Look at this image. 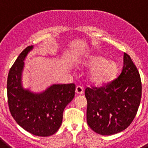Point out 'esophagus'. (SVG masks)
<instances>
[{"label":"esophagus","instance_id":"esophagus-1","mask_svg":"<svg viewBox=\"0 0 148 148\" xmlns=\"http://www.w3.org/2000/svg\"><path fill=\"white\" fill-rule=\"evenodd\" d=\"M75 92L77 95H81L84 92V89L82 86H77L76 89H75Z\"/></svg>","mask_w":148,"mask_h":148}]
</instances>
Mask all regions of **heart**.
I'll return each instance as SVG.
<instances>
[{"mask_svg": "<svg viewBox=\"0 0 148 148\" xmlns=\"http://www.w3.org/2000/svg\"><path fill=\"white\" fill-rule=\"evenodd\" d=\"M84 64L92 69L89 74V81L96 86H102L110 82L118 72V65L115 61H108L99 54L89 56Z\"/></svg>", "mask_w": 148, "mask_h": 148, "instance_id": "obj_1", "label": "heart"}]
</instances>
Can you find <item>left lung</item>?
Here are the masks:
<instances>
[{
    "mask_svg": "<svg viewBox=\"0 0 148 148\" xmlns=\"http://www.w3.org/2000/svg\"><path fill=\"white\" fill-rule=\"evenodd\" d=\"M121 74L101 87H87V122L94 132L113 135L133 121L142 98L140 75L130 56L124 53Z\"/></svg>",
    "mask_w": 148,
    "mask_h": 148,
    "instance_id": "left-lung-1",
    "label": "left lung"
}]
</instances>
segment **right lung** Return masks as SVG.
<instances>
[{
	"label": "right lung",
	"instance_id": "1",
	"mask_svg": "<svg viewBox=\"0 0 148 148\" xmlns=\"http://www.w3.org/2000/svg\"><path fill=\"white\" fill-rule=\"evenodd\" d=\"M33 46L22 51L10 68L7 78V98L11 115L18 125L38 136H49L58 131L63 112L75 96V85L53 84L44 92L34 93L22 86L24 59Z\"/></svg>",
	"mask_w": 148,
	"mask_h": 148
}]
</instances>
